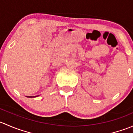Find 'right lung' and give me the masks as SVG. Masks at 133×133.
Wrapping results in <instances>:
<instances>
[{
	"instance_id": "1",
	"label": "right lung",
	"mask_w": 133,
	"mask_h": 133,
	"mask_svg": "<svg viewBox=\"0 0 133 133\" xmlns=\"http://www.w3.org/2000/svg\"><path fill=\"white\" fill-rule=\"evenodd\" d=\"M30 97H31V96H30ZM31 97H32V96H31Z\"/></svg>"
}]
</instances>
